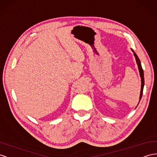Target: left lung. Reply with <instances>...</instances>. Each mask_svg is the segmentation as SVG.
Returning <instances> with one entry per match:
<instances>
[{"instance_id":"1","label":"left lung","mask_w":157,"mask_h":157,"mask_svg":"<svg viewBox=\"0 0 157 157\" xmlns=\"http://www.w3.org/2000/svg\"><path fill=\"white\" fill-rule=\"evenodd\" d=\"M132 52H133V55L135 57V59H136V62L137 64L138 65V69L139 71V73H140V77L141 78V93H140V97H139V101H140L141 97L143 95V87H144V83H145V80H144V73H143V70L142 69L141 67V61L139 60V59L138 57V56H137V54L134 52V51L132 50Z\"/></svg>"}]
</instances>
